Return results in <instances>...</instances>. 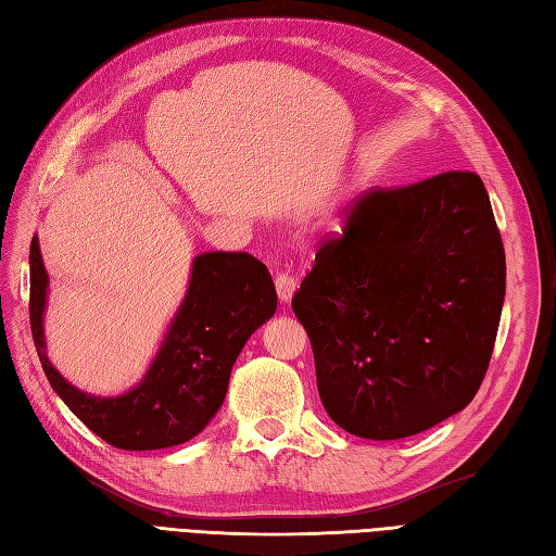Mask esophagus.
Segmentation results:
<instances>
[{
  "instance_id": "obj_1",
  "label": "esophagus",
  "mask_w": 556,
  "mask_h": 556,
  "mask_svg": "<svg viewBox=\"0 0 556 556\" xmlns=\"http://www.w3.org/2000/svg\"><path fill=\"white\" fill-rule=\"evenodd\" d=\"M275 289H277L279 301L289 303L293 293H295V289H298V281L291 273H287V269H281V273H277V277H275Z\"/></svg>"
}]
</instances>
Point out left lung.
Masks as SVG:
<instances>
[{
    "label": "left lung",
    "mask_w": 556,
    "mask_h": 556,
    "mask_svg": "<svg viewBox=\"0 0 556 556\" xmlns=\"http://www.w3.org/2000/svg\"><path fill=\"white\" fill-rule=\"evenodd\" d=\"M505 249L472 170L376 188L326 239L291 307L326 414L350 434L402 439L458 414L489 371Z\"/></svg>",
    "instance_id": "8db88e82"
}]
</instances>
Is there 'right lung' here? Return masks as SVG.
<instances>
[{
  "label": "right lung",
  "instance_id": "1",
  "mask_svg": "<svg viewBox=\"0 0 556 556\" xmlns=\"http://www.w3.org/2000/svg\"><path fill=\"white\" fill-rule=\"evenodd\" d=\"M45 303L47 269L33 239L30 329L51 388L110 446L154 451L192 439L216 416L241 348L275 315L277 291L267 267L251 253L197 255L188 295L148 376L131 392L110 400L75 390L51 366L41 336Z\"/></svg>",
  "mask_w": 556,
  "mask_h": 556
}]
</instances>
